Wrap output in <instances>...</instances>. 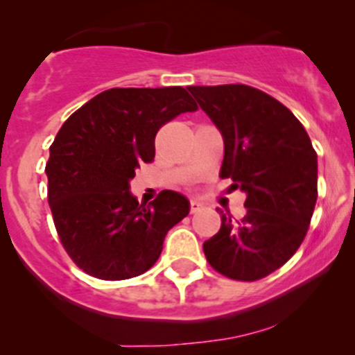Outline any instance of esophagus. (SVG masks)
I'll use <instances>...</instances> for the list:
<instances>
[{"label": "esophagus", "instance_id": "obj_1", "mask_svg": "<svg viewBox=\"0 0 355 355\" xmlns=\"http://www.w3.org/2000/svg\"><path fill=\"white\" fill-rule=\"evenodd\" d=\"M200 209H202V205L197 200H191L190 202V214H197V211L200 210Z\"/></svg>", "mask_w": 355, "mask_h": 355}]
</instances>
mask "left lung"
Returning <instances> with one entry per match:
<instances>
[{
  "instance_id": "obj_1",
  "label": "left lung",
  "mask_w": 355,
  "mask_h": 355,
  "mask_svg": "<svg viewBox=\"0 0 355 355\" xmlns=\"http://www.w3.org/2000/svg\"><path fill=\"white\" fill-rule=\"evenodd\" d=\"M223 137L220 177L247 193L245 214L203 243L218 274L254 282L304 242L317 202V153L304 125L274 96L248 85L190 87Z\"/></svg>"
}]
</instances>
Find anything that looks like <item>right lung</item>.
<instances>
[{
    "mask_svg": "<svg viewBox=\"0 0 355 355\" xmlns=\"http://www.w3.org/2000/svg\"><path fill=\"white\" fill-rule=\"evenodd\" d=\"M197 110L182 87L112 88L60 128L44 168L48 203L61 245L88 275L144 274L160 257L166 232L189 215V200L172 190L138 205L130 180L153 162L158 130Z\"/></svg>",
    "mask_w": 355,
    "mask_h": 355,
    "instance_id": "1",
    "label": "right lung"
}]
</instances>
